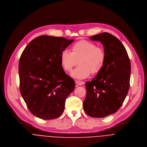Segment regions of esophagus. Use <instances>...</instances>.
I'll return each mask as SVG.
<instances>
[{"label":"esophagus","instance_id":"1","mask_svg":"<svg viewBox=\"0 0 147 147\" xmlns=\"http://www.w3.org/2000/svg\"><path fill=\"white\" fill-rule=\"evenodd\" d=\"M75 83H76L77 84L79 85V86H81V85L84 84V82H82V81H80V80H76V81H75Z\"/></svg>","mask_w":147,"mask_h":147}]
</instances>
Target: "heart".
<instances>
[{
	"label": "heart",
	"instance_id": "obj_1",
	"mask_svg": "<svg viewBox=\"0 0 147 147\" xmlns=\"http://www.w3.org/2000/svg\"><path fill=\"white\" fill-rule=\"evenodd\" d=\"M106 60L104 50L93 42L82 40L71 46V52L65 50L60 55L61 64L67 72H71L77 64L79 65L71 73L75 79H83L91 73L96 75L102 69Z\"/></svg>",
	"mask_w": 147,
	"mask_h": 147
}]
</instances>
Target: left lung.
Returning a JSON list of instances; mask_svg holds the SVG:
<instances>
[{
	"label": "left lung",
	"mask_w": 147,
	"mask_h": 147,
	"mask_svg": "<svg viewBox=\"0 0 147 147\" xmlns=\"http://www.w3.org/2000/svg\"><path fill=\"white\" fill-rule=\"evenodd\" d=\"M90 39L102 44L106 60L96 76L86 82L83 105L88 115L101 118L115 113L123 104L129 89L131 65L125 47L113 35L104 32Z\"/></svg>",
	"instance_id": "obj_1"
}]
</instances>
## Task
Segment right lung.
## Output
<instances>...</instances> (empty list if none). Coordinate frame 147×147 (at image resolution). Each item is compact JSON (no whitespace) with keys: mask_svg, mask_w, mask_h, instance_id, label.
Wrapping results in <instances>:
<instances>
[{"mask_svg":"<svg viewBox=\"0 0 147 147\" xmlns=\"http://www.w3.org/2000/svg\"><path fill=\"white\" fill-rule=\"evenodd\" d=\"M74 39L46 35L33 39L19 61L20 90L31 112L39 118L59 117L65 100L74 91L75 81L64 72L60 55Z\"/></svg>","mask_w":147,"mask_h":147,"instance_id":"1","label":"right lung"}]
</instances>
